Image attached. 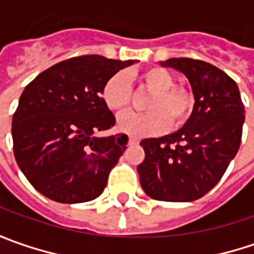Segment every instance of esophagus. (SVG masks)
I'll use <instances>...</instances> for the list:
<instances>
[{"instance_id": "34e87169", "label": "esophagus", "mask_w": 254, "mask_h": 254, "mask_svg": "<svg viewBox=\"0 0 254 254\" xmlns=\"http://www.w3.org/2000/svg\"><path fill=\"white\" fill-rule=\"evenodd\" d=\"M135 144H138V138H135V137H128V145H135Z\"/></svg>"}]
</instances>
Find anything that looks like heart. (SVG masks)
Returning a JSON list of instances; mask_svg holds the SVG:
<instances>
[{"mask_svg": "<svg viewBox=\"0 0 254 254\" xmlns=\"http://www.w3.org/2000/svg\"><path fill=\"white\" fill-rule=\"evenodd\" d=\"M140 83L151 90L145 102V109L150 112H128L119 116V131L132 137L152 135L167 130L168 124L181 126L190 117L193 99L187 89L174 86L172 74L158 66L144 69L138 73ZM102 100L106 107L117 113L124 110L131 100V86L128 76L124 72L113 73L102 87Z\"/></svg>", "mask_w": 254, "mask_h": 254, "instance_id": "1", "label": "heart"}]
</instances>
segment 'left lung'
<instances>
[{
	"label": "left lung",
	"instance_id": "1",
	"mask_svg": "<svg viewBox=\"0 0 254 254\" xmlns=\"http://www.w3.org/2000/svg\"><path fill=\"white\" fill-rule=\"evenodd\" d=\"M160 64L188 79L195 103L178 131L140 142L145 158L137 171L141 188L152 199L190 202L219 182L238 154L245 106L236 82L213 64L188 58Z\"/></svg>",
	"mask_w": 254,
	"mask_h": 254
}]
</instances>
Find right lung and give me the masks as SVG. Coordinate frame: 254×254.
<instances>
[{"label":"right lung","instance_id":"1","mask_svg":"<svg viewBox=\"0 0 254 254\" xmlns=\"http://www.w3.org/2000/svg\"><path fill=\"white\" fill-rule=\"evenodd\" d=\"M135 64L100 55L51 66L25 87L12 117L14 155L38 192L62 203L96 199L128 137H99L116 117L102 100L113 73Z\"/></svg>","mask_w":254,"mask_h":254}]
</instances>
